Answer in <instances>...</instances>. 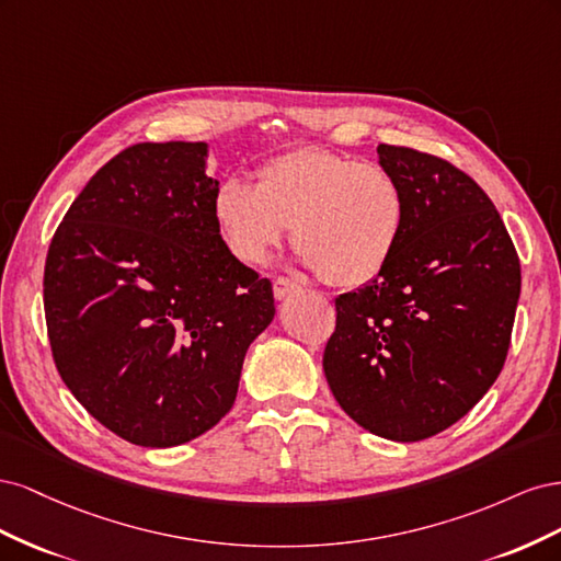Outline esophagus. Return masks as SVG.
<instances>
[{"instance_id": "esophagus-1", "label": "esophagus", "mask_w": 561, "mask_h": 561, "mask_svg": "<svg viewBox=\"0 0 561 561\" xmlns=\"http://www.w3.org/2000/svg\"><path fill=\"white\" fill-rule=\"evenodd\" d=\"M297 283L295 280H290V278H285V276H278L276 280H274V297L276 299H285L287 295H293L295 290H297Z\"/></svg>"}]
</instances>
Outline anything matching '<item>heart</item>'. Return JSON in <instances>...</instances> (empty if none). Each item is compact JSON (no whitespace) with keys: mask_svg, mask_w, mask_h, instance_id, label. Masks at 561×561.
Segmentation results:
<instances>
[{"mask_svg":"<svg viewBox=\"0 0 561 561\" xmlns=\"http://www.w3.org/2000/svg\"><path fill=\"white\" fill-rule=\"evenodd\" d=\"M213 213L227 248L241 262H266L293 229L295 248L322 280L358 287L375 280L396 254L407 201L383 165L299 147L266 161L257 186L225 180Z\"/></svg>","mask_w":561,"mask_h":561,"instance_id":"1","label":"heart"}]
</instances>
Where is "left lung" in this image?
<instances>
[{"instance_id": "8db88e82", "label": "left lung", "mask_w": 561, "mask_h": 561, "mask_svg": "<svg viewBox=\"0 0 561 561\" xmlns=\"http://www.w3.org/2000/svg\"><path fill=\"white\" fill-rule=\"evenodd\" d=\"M377 151L404 192L402 239L375 280L336 297L322 369L358 426L419 443L466 416L501 375L522 271L478 182L410 147Z\"/></svg>"}]
</instances>
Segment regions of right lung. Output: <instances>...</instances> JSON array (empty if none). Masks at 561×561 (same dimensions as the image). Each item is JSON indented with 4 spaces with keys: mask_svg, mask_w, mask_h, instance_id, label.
Segmentation results:
<instances>
[{
    "mask_svg": "<svg viewBox=\"0 0 561 561\" xmlns=\"http://www.w3.org/2000/svg\"><path fill=\"white\" fill-rule=\"evenodd\" d=\"M206 157V142L124 149L83 186L46 254L58 375L93 419L140 447L210 431L276 313L268 278L219 236Z\"/></svg>",
    "mask_w": 561,
    "mask_h": 561,
    "instance_id": "right-lung-1",
    "label": "right lung"
}]
</instances>
